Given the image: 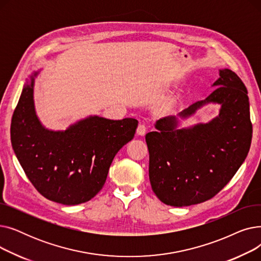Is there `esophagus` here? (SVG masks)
Instances as JSON below:
<instances>
[{
	"mask_svg": "<svg viewBox=\"0 0 261 261\" xmlns=\"http://www.w3.org/2000/svg\"><path fill=\"white\" fill-rule=\"evenodd\" d=\"M147 131V126L144 125V123H141V125H139L138 127V130H136V133H138L139 135H144Z\"/></svg>",
	"mask_w": 261,
	"mask_h": 261,
	"instance_id": "1",
	"label": "esophagus"
}]
</instances>
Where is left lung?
<instances>
[{"label": "left lung", "mask_w": 261, "mask_h": 261, "mask_svg": "<svg viewBox=\"0 0 261 261\" xmlns=\"http://www.w3.org/2000/svg\"><path fill=\"white\" fill-rule=\"evenodd\" d=\"M204 100L179 115L195 113L208 102L221 105L219 116L208 123L175 129L177 119L167 116L146 134L149 179L155 196L170 206H189L214 198L231 180L249 153L253 127L250 103L242 80L224 68Z\"/></svg>", "instance_id": "left-lung-1"}]
</instances>
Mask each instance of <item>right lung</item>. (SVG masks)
<instances>
[{
  "label": "right lung",
  "instance_id": "add662e5",
  "mask_svg": "<svg viewBox=\"0 0 261 261\" xmlns=\"http://www.w3.org/2000/svg\"><path fill=\"white\" fill-rule=\"evenodd\" d=\"M33 93L34 77L22 91L10 126L13 151L25 174L50 201L76 205L91 200L105 185L115 154L133 139L139 121L90 116L65 131H49L36 116Z\"/></svg>",
  "mask_w": 261,
  "mask_h": 261
}]
</instances>
